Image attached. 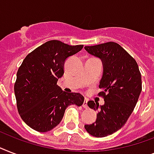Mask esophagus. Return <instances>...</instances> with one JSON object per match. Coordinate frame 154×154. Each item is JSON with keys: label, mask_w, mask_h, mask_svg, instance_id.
Segmentation results:
<instances>
[{"label": "esophagus", "mask_w": 154, "mask_h": 154, "mask_svg": "<svg viewBox=\"0 0 154 154\" xmlns=\"http://www.w3.org/2000/svg\"><path fill=\"white\" fill-rule=\"evenodd\" d=\"M87 102H88V100H87V99H85L84 103H83V105H82V106H83L85 109H87V108H88V105H87Z\"/></svg>", "instance_id": "34e87169"}]
</instances>
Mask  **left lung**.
Here are the masks:
<instances>
[{
    "label": "left lung",
    "instance_id": "left-lung-1",
    "mask_svg": "<svg viewBox=\"0 0 154 154\" xmlns=\"http://www.w3.org/2000/svg\"><path fill=\"white\" fill-rule=\"evenodd\" d=\"M85 49L102 61L99 88L103 91L99 95L105 101L103 105L88 101V106L98 113L96 122L85 125V129L92 136L104 137L122 129L129 119L141 92V75L134 58L117 43L106 42Z\"/></svg>",
    "mask_w": 154,
    "mask_h": 154
}]
</instances>
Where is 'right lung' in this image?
Listing matches in <instances>:
<instances>
[{"instance_id": "1", "label": "right lung", "mask_w": 154, "mask_h": 154, "mask_svg": "<svg viewBox=\"0 0 154 154\" xmlns=\"http://www.w3.org/2000/svg\"><path fill=\"white\" fill-rule=\"evenodd\" d=\"M83 48L60 41L45 42L29 53L17 72L14 85L17 106L21 119L36 131H50L63 118L70 105L81 106L84 97L67 94L57 85L64 74L65 60Z\"/></svg>"}]
</instances>
